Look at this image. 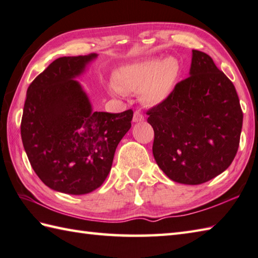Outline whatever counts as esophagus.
I'll use <instances>...</instances> for the list:
<instances>
[{"label":"esophagus","instance_id":"1","mask_svg":"<svg viewBox=\"0 0 258 258\" xmlns=\"http://www.w3.org/2000/svg\"><path fill=\"white\" fill-rule=\"evenodd\" d=\"M144 120V116L143 114L140 112V110H135L134 115H133V122L134 123H139V122H142Z\"/></svg>","mask_w":258,"mask_h":258}]
</instances>
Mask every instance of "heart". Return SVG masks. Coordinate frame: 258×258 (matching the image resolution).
<instances>
[{
  "label": "heart",
  "mask_w": 258,
  "mask_h": 258,
  "mask_svg": "<svg viewBox=\"0 0 258 258\" xmlns=\"http://www.w3.org/2000/svg\"><path fill=\"white\" fill-rule=\"evenodd\" d=\"M179 74L180 66L175 58L165 57L156 61L139 60L123 66L115 73V82L110 84V89L117 95L140 90L144 103L156 105L168 98Z\"/></svg>",
  "instance_id": "1"
}]
</instances>
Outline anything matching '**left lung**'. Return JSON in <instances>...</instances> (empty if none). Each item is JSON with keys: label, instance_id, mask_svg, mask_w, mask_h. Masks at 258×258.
<instances>
[{"label": "left lung", "instance_id": "8db88e82", "mask_svg": "<svg viewBox=\"0 0 258 258\" xmlns=\"http://www.w3.org/2000/svg\"><path fill=\"white\" fill-rule=\"evenodd\" d=\"M146 114L154 130V159L175 182L205 183L235 159L243 126L239 98L207 53L192 50L189 77Z\"/></svg>", "mask_w": 258, "mask_h": 258}]
</instances>
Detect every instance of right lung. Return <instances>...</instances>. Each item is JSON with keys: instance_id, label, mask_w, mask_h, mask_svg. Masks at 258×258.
<instances>
[{"instance_id": "right-lung-1", "label": "right lung", "mask_w": 258, "mask_h": 258, "mask_svg": "<svg viewBox=\"0 0 258 258\" xmlns=\"http://www.w3.org/2000/svg\"><path fill=\"white\" fill-rule=\"evenodd\" d=\"M97 54L55 59L30 84L21 138L32 169L50 189L86 195L99 188L116 148L131 128L133 110L93 112L75 80Z\"/></svg>"}]
</instances>
